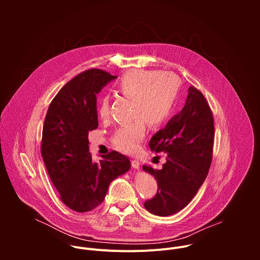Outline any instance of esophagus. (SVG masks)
Masks as SVG:
<instances>
[{"label": "esophagus", "mask_w": 260, "mask_h": 260, "mask_svg": "<svg viewBox=\"0 0 260 260\" xmlns=\"http://www.w3.org/2000/svg\"><path fill=\"white\" fill-rule=\"evenodd\" d=\"M132 167L134 168V169H140V162H139V160L138 159H132Z\"/></svg>", "instance_id": "34e87169"}]
</instances>
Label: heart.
<instances>
[{
	"instance_id": "b5f03b06",
	"label": "heart",
	"mask_w": 260,
	"mask_h": 260,
	"mask_svg": "<svg viewBox=\"0 0 260 260\" xmlns=\"http://www.w3.org/2000/svg\"><path fill=\"white\" fill-rule=\"evenodd\" d=\"M116 91L132 100V117L135 119L116 129L113 142L119 150L133 153L145 138L147 123L159 126L173 114L180 81L170 72L133 70L118 81ZM98 114L102 119L109 117L110 102L107 96L100 100Z\"/></svg>"
}]
</instances>
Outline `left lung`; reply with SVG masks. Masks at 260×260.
Listing matches in <instances>:
<instances>
[{"label": "left lung", "instance_id": "left-lung-1", "mask_svg": "<svg viewBox=\"0 0 260 260\" xmlns=\"http://www.w3.org/2000/svg\"><path fill=\"white\" fill-rule=\"evenodd\" d=\"M214 119L204 94L193 86L181 112L149 141L152 151L167 154L161 170L143 166L157 181V193L144 207L157 216H170L186 207L202 186L212 162Z\"/></svg>", "mask_w": 260, "mask_h": 260}]
</instances>
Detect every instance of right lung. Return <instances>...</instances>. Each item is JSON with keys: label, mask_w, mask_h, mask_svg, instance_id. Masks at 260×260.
Masks as SVG:
<instances>
[{"label": "right lung", "mask_w": 260, "mask_h": 260, "mask_svg": "<svg viewBox=\"0 0 260 260\" xmlns=\"http://www.w3.org/2000/svg\"><path fill=\"white\" fill-rule=\"evenodd\" d=\"M116 78L103 70H86L61 87L46 113L41 154L61 202L76 212L96 208L110 183L131 169L129 159L117 151L93 162L88 147V132L99 125L96 93Z\"/></svg>", "instance_id": "add662e5"}]
</instances>
